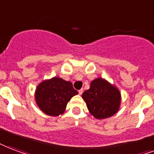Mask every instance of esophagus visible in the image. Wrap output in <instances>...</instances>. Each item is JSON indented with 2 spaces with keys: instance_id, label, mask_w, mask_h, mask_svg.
<instances>
[{
  "instance_id": "34e87169",
  "label": "esophagus",
  "mask_w": 154,
  "mask_h": 154,
  "mask_svg": "<svg viewBox=\"0 0 154 154\" xmlns=\"http://www.w3.org/2000/svg\"><path fill=\"white\" fill-rule=\"evenodd\" d=\"M78 93H79V94H82V93H83V90L81 89V90H78Z\"/></svg>"
}]
</instances>
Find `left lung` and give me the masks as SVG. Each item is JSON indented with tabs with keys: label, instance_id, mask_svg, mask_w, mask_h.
I'll return each instance as SVG.
<instances>
[{
	"label": "left lung",
	"instance_id": "left-lung-1",
	"mask_svg": "<svg viewBox=\"0 0 154 154\" xmlns=\"http://www.w3.org/2000/svg\"><path fill=\"white\" fill-rule=\"evenodd\" d=\"M88 110L96 119H106L118 111L121 96L119 90L103 78L94 79L82 94Z\"/></svg>",
	"mask_w": 154,
	"mask_h": 154
}]
</instances>
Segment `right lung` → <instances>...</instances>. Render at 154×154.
Segmentation results:
<instances>
[{"label": "right lung", "mask_w": 154, "mask_h": 154, "mask_svg": "<svg viewBox=\"0 0 154 154\" xmlns=\"http://www.w3.org/2000/svg\"><path fill=\"white\" fill-rule=\"evenodd\" d=\"M78 92L70 82L53 77L41 82L35 91V101L43 112L57 116L64 112L67 103Z\"/></svg>", "instance_id": "right-lung-1"}]
</instances>
